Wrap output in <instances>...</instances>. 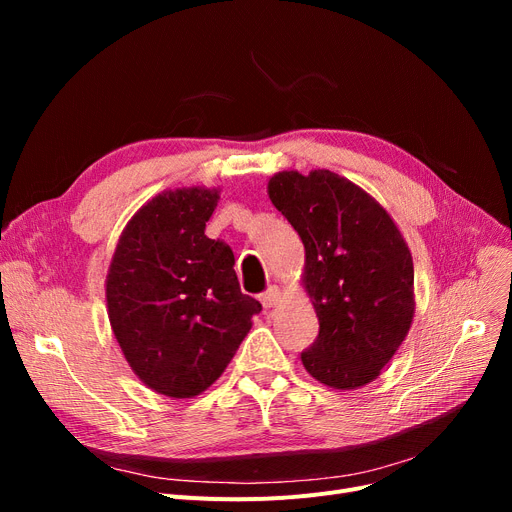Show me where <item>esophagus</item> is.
Wrapping results in <instances>:
<instances>
[{"label": "esophagus", "mask_w": 512, "mask_h": 512, "mask_svg": "<svg viewBox=\"0 0 512 512\" xmlns=\"http://www.w3.org/2000/svg\"><path fill=\"white\" fill-rule=\"evenodd\" d=\"M280 297H282L280 288H278V286H270V288H267V290L261 294L259 301H261V305H263L265 309H272V307H276V305H278Z\"/></svg>", "instance_id": "1"}]
</instances>
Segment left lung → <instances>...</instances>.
<instances>
[{
    "mask_svg": "<svg viewBox=\"0 0 512 512\" xmlns=\"http://www.w3.org/2000/svg\"><path fill=\"white\" fill-rule=\"evenodd\" d=\"M267 195L305 247L303 288L319 336L301 355L319 384L355 390L373 382L415 317L413 257L390 213L330 170H282Z\"/></svg>",
    "mask_w": 512,
    "mask_h": 512,
    "instance_id": "1",
    "label": "left lung"
}]
</instances>
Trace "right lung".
Wrapping results in <instances>:
<instances>
[{"mask_svg": "<svg viewBox=\"0 0 512 512\" xmlns=\"http://www.w3.org/2000/svg\"><path fill=\"white\" fill-rule=\"evenodd\" d=\"M220 188L149 199L124 226L105 278L107 317L134 375L168 398L220 378L261 311L240 292L234 253L205 236Z\"/></svg>", "mask_w": 512, "mask_h": 512, "instance_id": "1", "label": "right lung"}]
</instances>
